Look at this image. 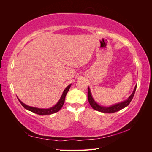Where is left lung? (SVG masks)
Instances as JSON below:
<instances>
[{"label": "left lung", "mask_w": 152, "mask_h": 152, "mask_svg": "<svg viewBox=\"0 0 152 152\" xmlns=\"http://www.w3.org/2000/svg\"><path fill=\"white\" fill-rule=\"evenodd\" d=\"M136 89V86L134 87V91H133V93L131 94V95L129 96V97L127 99L124 101V102H123L115 104H114V105L112 106V107H102V106L99 105L97 103H96L94 102V100L93 99V97H92L89 88H88V91H87V99H88L89 103L90 105L91 106V107L93 108L94 110H96V111L101 112L103 113H111L118 112V111H119V110H121L122 108H125L127 107V106H128L129 104L131 103L133 97H134Z\"/></svg>", "instance_id": "left-lung-1"}]
</instances>
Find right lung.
<instances>
[{
	"mask_svg": "<svg viewBox=\"0 0 152 152\" xmlns=\"http://www.w3.org/2000/svg\"><path fill=\"white\" fill-rule=\"evenodd\" d=\"M70 86H71V84L68 86L66 88L65 90H64L61 97L60 99L59 100V102L57 103V104L55 106H54L53 107L50 108H48V109H41V108H35V107H29V106L26 105V104H24L23 102H21L19 99H18V100H19V102H20V103L21 104L23 107L25 109L28 110H29V111L32 112L33 113H37L38 115H45L53 114L54 113L58 112L59 110L62 108L63 105L64 104V102H65L66 95L68 93V91H69V89H70Z\"/></svg>",
	"mask_w": 152,
	"mask_h": 152,
	"instance_id": "obj_1",
	"label": "right lung"
}]
</instances>
